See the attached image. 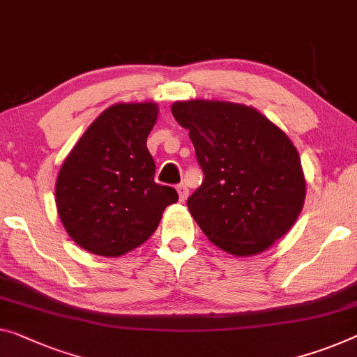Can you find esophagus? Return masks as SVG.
Segmentation results:
<instances>
[{
    "mask_svg": "<svg viewBox=\"0 0 357 357\" xmlns=\"http://www.w3.org/2000/svg\"><path fill=\"white\" fill-rule=\"evenodd\" d=\"M176 190H178V195H179V202H184L185 199H188L189 189L185 188V184H179L178 188H176Z\"/></svg>",
    "mask_w": 357,
    "mask_h": 357,
    "instance_id": "34e87169",
    "label": "esophagus"
}]
</instances>
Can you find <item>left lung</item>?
I'll return each instance as SVG.
<instances>
[{
  "label": "left lung",
  "mask_w": 357,
  "mask_h": 357,
  "mask_svg": "<svg viewBox=\"0 0 357 357\" xmlns=\"http://www.w3.org/2000/svg\"><path fill=\"white\" fill-rule=\"evenodd\" d=\"M204 183L188 199L200 229L225 252L252 257L295 225L306 181L294 142L257 109L225 100H178Z\"/></svg>",
  "instance_id": "1"
}]
</instances>
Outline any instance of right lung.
<instances>
[{"mask_svg":"<svg viewBox=\"0 0 357 357\" xmlns=\"http://www.w3.org/2000/svg\"><path fill=\"white\" fill-rule=\"evenodd\" d=\"M155 102L115 104L96 119L63 160L56 206L73 242L99 257H120L144 243L178 192L153 181L147 136Z\"/></svg>","mask_w":357,"mask_h":357,"instance_id":"right-lung-1","label":"right lung"}]
</instances>
